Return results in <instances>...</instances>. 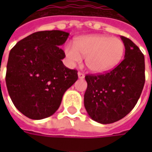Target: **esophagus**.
Returning <instances> with one entry per match:
<instances>
[{
  "instance_id": "1",
  "label": "esophagus",
  "mask_w": 152,
  "mask_h": 152,
  "mask_svg": "<svg viewBox=\"0 0 152 152\" xmlns=\"http://www.w3.org/2000/svg\"><path fill=\"white\" fill-rule=\"evenodd\" d=\"M78 77H79V79H83L84 78H85V74L83 73H80V72H79L78 73Z\"/></svg>"
}]
</instances>
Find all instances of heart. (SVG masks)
Here are the masks:
<instances>
[{
  "label": "heart",
  "mask_w": 152,
  "mask_h": 152,
  "mask_svg": "<svg viewBox=\"0 0 152 152\" xmlns=\"http://www.w3.org/2000/svg\"><path fill=\"white\" fill-rule=\"evenodd\" d=\"M125 46L122 39L105 34H90L74 39L73 46L64 48L68 62L74 65L85 57L87 68L96 73L113 70L120 63Z\"/></svg>",
  "instance_id": "obj_1"
}]
</instances>
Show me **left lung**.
<instances>
[{
	"label": "left lung",
	"mask_w": 152,
	"mask_h": 152,
	"mask_svg": "<svg viewBox=\"0 0 152 152\" xmlns=\"http://www.w3.org/2000/svg\"><path fill=\"white\" fill-rule=\"evenodd\" d=\"M124 59L112 71L86 75L84 104L91 119L102 124L124 118L136 105L145 85V57L131 39L121 36Z\"/></svg>",
	"instance_id": "1"
}]
</instances>
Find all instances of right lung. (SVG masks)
Returning a JSON list of instances; mask_svg holds the SVG:
<instances>
[{
	"label": "right lung",
	"mask_w": 152,
	"mask_h": 152,
	"mask_svg": "<svg viewBox=\"0 0 152 152\" xmlns=\"http://www.w3.org/2000/svg\"><path fill=\"white\" fill-rule=\"evenodd\" d=\"M69 33L35 32L23 39L9 53L6 84L16 108L28 118L39 120L55 113L68 88L78 79L77 71L62 63L60 48Z\"/></svg>",
	"instance_id": "right-lung-1"
}]
</instances>
